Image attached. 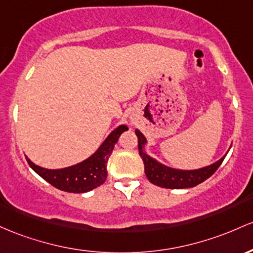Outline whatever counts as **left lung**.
Returning <instances> with one entry per match:
<instances>
[{
	"instance_id": "1",
	"label": "left lung",
	"mask_w": 253,
	"mask_h": 253,
	"mask_svg": "<svg viewBox=\"0 0 253 253\" xmlns=\"http://www.w3.org/2000/svg\"><path fill=\"white\" fill-rule=\"evenodd\" d=\"M135 134L138 138V153L144 164V173L152 184L165 189H188L194 188L198 184L203 183L214 174L215 171L222 164L223 159L226 158L227 153L217 161L212 163L208 166L200 167L195 169H173L167 165L161 164L157 159L152 158L144 150V147L148 143L146 136H144L138 129H135ZM231 149V148H229Z\"/></svg>"
}]
</instances>
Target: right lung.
Listing matches in <instances>:
<instances>
[{"label":"right lung","instance_id":"add662e5","mask_svg":"<svg viewBox=\"0 0 253 253\" xmlns=\"http://www.w3.org/2000/svg\"><path fill=\"white\" fill-rule=\"evenodd\" d=\"M126 130H127L126 126L124 124L118 126L107 135L103 143L90 157L72 166L56 169H45L32 163L26 157L27 163L31 169L37 174L41 175L42 179L62 191L74 192V194L88 192L100 186L106 180L107 161H109L110 155L112 154L115 144L118 142L119 136Z\"/></svg>","mask_w":253,"mask_h":253}]
</instances>
